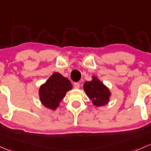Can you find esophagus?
Segmentation results:
<instances>
[{
    "mask_svg": "<svg viewBox=\"0 0 151 151\" xmlns=\"http://www.w3.org/2000/svg\"><path fill=\"white\" fill-rule=\"evenodd\" d=\"M73 86H74V88H76V89H78V88H80V83H78V82H76V83H74Z\"/></svg>",
    "mask_w": 151,
    "mask_h": 151,
    "instance_id": "34e87169",
    "label": "esophagus"
}]
</instances>
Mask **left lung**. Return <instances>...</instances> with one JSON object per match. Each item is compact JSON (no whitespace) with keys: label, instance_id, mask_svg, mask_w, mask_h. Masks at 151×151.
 Masks as SVG:
<instances>
[{"label":"left lung","instance_id":"left-lung-1","mask_svg":"<svg viewBox=\"0 0 151 151\" xmlns=\"http://www.w3.org/2000/svg\"><path fill=\"white\" fill-rule=\"evenodd\" d=\"M91 81L83 83V90L96 107L103 106L110 102L111 92L96 76L91 77Z\"/></svg>","mask_w":151,"mask_h":151}]
</instances>
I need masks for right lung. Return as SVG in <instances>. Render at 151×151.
Instances as JSON below:
<instances>
[{"mask_svg":"<svg viewBox=\"0 0 151 151\" xmlns=\"http://www.w3.org/2000/svg\"><path fill=\"white\" fill-rule=\"evenodd\" d=\"M73 86L69 79L59 73H54L38 90L41 104L46 108L55 110Z\"/></svg>","mask_w":151,"mask_h":151,"instance_id":"1","label":"right lung"}]
</instances>
